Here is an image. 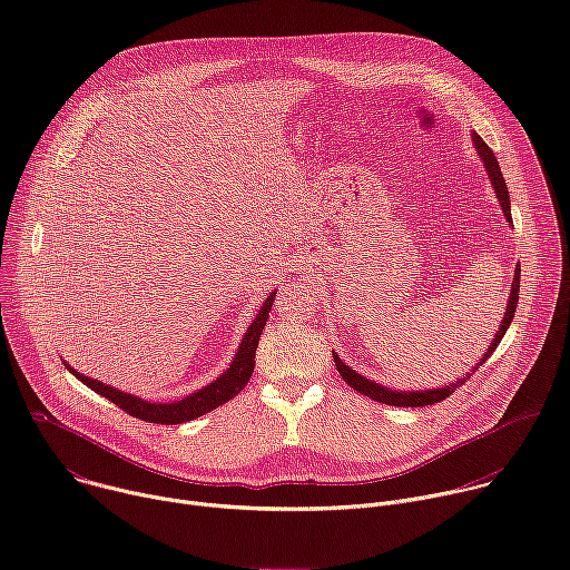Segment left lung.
<instances>
[{
	"label": "left lung",
	"instance_id": "left-lung-1",
	"mask_svg": "<svg viewBox=\"0 0 570 570\" xmlns=\"http://www.w3.org/2000/svg\"><path fill=\"white\" fill-rule=\"evenodd\" d=\"M473 144H475V150H478V153H480V157H482V165H484V169H487V176L492 178V185H494V191H497V196H499V203H501V207H503V212H505V218L512 223V212H510V191H508V185H505V180H503V174H501V167H499V159H497L494 150H492L490 146H487V144L482 141V137H480V135H475V132H473ZM519 284H521V268L517 266V271H514V282H512V293H510V302H508V311H505L503 324L499 327V334H497V338L492 341L490 350H487V352H484V356L480 358L478 367L494 354V350L499 347L501 338H503V336H505V332L510 330V322H512V317H514L517 302H519ZM334 363H336V367H338V372H341L343 381H345L350 387H354L356 392H361V394H365V396H370V399H374V401H379V403H385V405H399V409H422V405L440 403L442 399H446L449 394H453L462 383H466V381H469V376H471V374H466V376H462L460 381H455V383H451V385H446V387H438V390H424V392H396V390H390V387H383V385H379V383H374V381L363 379V376H361V374H356L350 365H345L336 354H334ZM478 367H473V372H475Z\"/></svg>",
	"mask_w": 570,
	"mask_h": 570
}]
</instances>
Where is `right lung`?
Returning a JSON list of instances; mask_svg holds the SVG:
<instances>
[{
    "label": "right lung",
    "mask_w": 570,
    "mask_h": 570,
    "mask_svg": "<svg viewBox=\"0 0 570 570\" xmlns=\"http://www.w3.org/2000/svg\"><path fill=\"white\" fill-rule=\"evenodd\" d=\"M273 302H275V293L268 295V299L264 302L262 311L257 313V317L253 320V324L248 327V334L243 336L240 341V347L232 361V365L227 367V372L223 376H218L212 385L176 401V403H150V401H141L132 394H126V392H119L106 383H99L90 376H83L78 374L76 370H71L67 365V370L80 381L86 383L88 387H92L97 394L106 396L108 401H112L115 405H119V409L124 413H128L130 417H137L141 422H150V424H167V426H174V424H183V422H191L214 409H218V405H223L225 401H229L232 396H236L243 387H246V383L250 381L253 372H255V354H257V345H259V338H262V332L266 327V320H268V313L273 308Z\"/></svg>",
    "instance_id": "obj_1"
}]
</instances>
